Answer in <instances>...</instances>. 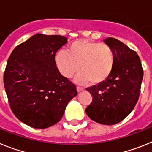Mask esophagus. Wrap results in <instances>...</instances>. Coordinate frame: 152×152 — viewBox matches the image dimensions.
Wrapping results in <instances>:
<instances>
[{
  "label": "esophagus",
  "mask_w": 152,
  "mask_h": 152,
  "mask_svg": "<svg viewBox=\"0 0 152 152\" xmlns=\"http://www.w3.org/2000/svg\"><path fill=\"white\" fill-rule=\"evenodd\" d=\"M76 89H77L78 92H81V91L83 90V87H80V86H77L76 87Z\"/></svg>",
  "instance_id": "1"
}]
</instances>
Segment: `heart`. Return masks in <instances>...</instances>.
Listing matches in <instances>:
<instances>
[{"instance_id": "obj_1", "label": "heart", "mask_w": 152, "mask_h": 152, "mask_svg": "<svg viewBox=\"0 0 152 152\" xmlns=\"http://www.w3.org/2000/svg\"><path fill=\"white\" fill-rule=\"evenodd\" d=\"M55 62L64 77L71 78L80 68L81 71L76 76V83L85 84L90 81L97 85L105 82L112 74L115 55L108 45L80 39L71 43L66 52L59 51Z\"/></svg>"}]
</instances>
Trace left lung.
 Returning <instances> with one entry per match:
<instances>
[{
	"instance_id": "8db88e82",
	"label": "left lung",
	"mask_w": 152,
	"mask_h": 152,
	"mask_svg": "<svg viewBox=\"0 0 152 152\" xmlns=\"http://www.w3.org/2000/svg\"><path fill=\"white\" fill-rule=\"evenodd\" d=\"M114 50L115 63L107 80L86 88L92 101L86 113L95 122L115 125L126 118L139 98L143 69L136 52L113 37L104 39Z\"/></svg>"
}]
</instances>
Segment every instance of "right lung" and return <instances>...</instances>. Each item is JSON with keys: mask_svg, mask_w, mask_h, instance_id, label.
<instances>
[{"mask_svg": "<svg viewBox=\"0 0 152 152\" xmlns=\"http://www.w3.org/2000/svg\"><path fill=\"white\" fill-rule=\"evenodd\" d=\"M67 38L37 34L16 47L9 56L4 85L14 115L35 129H46L62 118L76 87L62 76L55 55Z\"/></svg>", "mask_w": 152, "mask_h": 152, "instance_id": "add662e5", "label": "right lung"}]
</instances>
